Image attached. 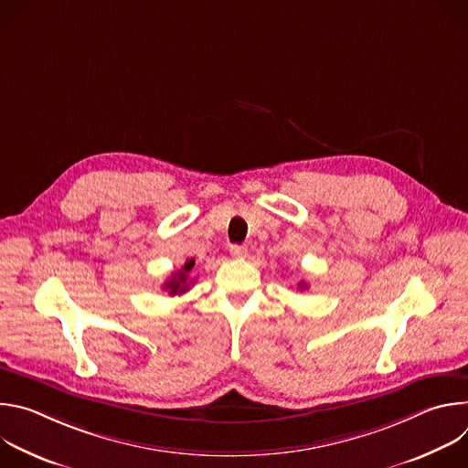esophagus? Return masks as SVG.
<instances>
[{
	"label": "esophagus",
	"instance_id": "34e87169",
	"mask_svg": "<svg viewBox=\"0 0 468 468\" xmlns=\"http://www.w3.org/2000/svg\"><path fill=\"white\" fill-rule=\"evenodd\" d=\"M231 255L233 257H246L248 255V248L240 246V244H233L231 246Z\"/></svg>",
	"mask_w": 468,
	"mask_h": 468
}]
</instances>
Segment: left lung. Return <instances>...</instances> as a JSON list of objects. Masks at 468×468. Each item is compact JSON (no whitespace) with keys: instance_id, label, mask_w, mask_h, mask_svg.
Returning a JSON list of instances; mask_svg holds the SVG:
<instances>
[{"instance_id":"1","label":"left lung","mask_w":468,"mask_h":468,"mask_svg":"<svg viewBox=\"0 0 468 468\" xmlns=\"http://www.w3.org/2000/svg\"><path fill=\"white\" fill-rule=\"evenodd\" d=\"M298 287H300V289H305L307 285H305V282H300V283H298Z\"/></svg>"}]
</instances>
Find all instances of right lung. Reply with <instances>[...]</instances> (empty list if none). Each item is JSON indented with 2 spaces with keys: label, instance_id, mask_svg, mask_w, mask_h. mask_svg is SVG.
<instances>
[{
  "label": "right lung",
  "instance_id": "right-lung-1",
  "mask_svg": "<svg viewBox=\"0 0 468 468\" xmlns=\"http://www.w3.org/2000/svg\"><path fill=\"white\" fill-rule=\"evenodd\" d=\"M192 269H194V259H188V261L183 264L181 271L174 272V274L165 282L163 289H165L170 296L185 294V292L190 289V285L194 283V280H188V274H190Z\"/></svg>",
  "mask_w": 468,
  "mask_h": 468
}]
</instances>
